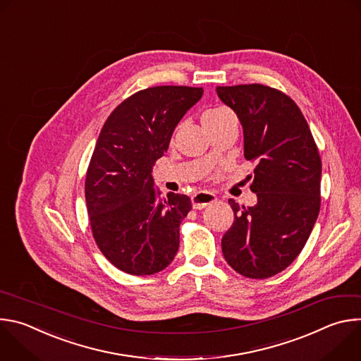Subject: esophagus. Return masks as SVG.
Segmentation results:
<instances>
[{
	"instance_id": "34e87169",
	"label": "esophagus",
	"mask_w": 361,
	"mask_h": 361,
	"mask_svg": "<svg viewBox=\"0 0 361 361\" xmlns=\"http://www.w3.org/2000/svg\"><path fill=\"white\" fill-rule=\"evenodd\" d=\"M217 200V197L213 192H207V191H200L197 194H194L191 197V202H192V207L197 210L204 209L205 205H209L212 202H214Z\"/></svg>"
}]
</instances>
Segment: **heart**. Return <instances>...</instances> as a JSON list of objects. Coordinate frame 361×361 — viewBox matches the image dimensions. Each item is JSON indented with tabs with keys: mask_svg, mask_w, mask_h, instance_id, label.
I'll return each instance as SVG.
<instances>
[{
	"mask_svg": "<svg viewBox=\"0 0 361 361\" xmlns=\"http://www.w3.org/2000/svg\"><path fill=\"white\" fill-rule=\"evenodd\" d=\"M227 113H230V111L226 110V109H221V107L220 109H213V110H209V111H205L202 114L201 121H202V124L204 123H209V121H214V120H219L220 117H223Z\"/></svg>",
	"mask_w": 361,
	"mask_h": 361,
	"instance_id": "1",
	"label": "heart"
}]
</instances>
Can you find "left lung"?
Returning <instances> with one entry per match:
<instances>
[{
	"mask_svg": "<svg viewBox=\"0 0 361 361\" xmlns=\"http://www.w3.org/2000/svg\"><path fill=\"white\" fill-rule=\"evenodd\" d=\"M238 117L244 157L255 161L252 207L228 200L234 221L223 235L226 262L248 279H269L301 252L320 212L322 160L295 102L263 84L217 87Z\"/></svg>",
	"mask_w": 361,
	"mask_h": 361,
	"instance_id": "obj_1",
	"label": "left lung"
}]
</instances>
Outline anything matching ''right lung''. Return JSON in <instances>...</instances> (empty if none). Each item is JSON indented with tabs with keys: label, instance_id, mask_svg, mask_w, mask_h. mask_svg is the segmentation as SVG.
Here are the masks:
<instances>
[{
	"label": "right lung",
	"instance_id": "right-lung-1",
	"mask_svg": "<svg viewBox=\"0 0 361 361\" xmlns=\"http://www.w3.org/2000/svg\"><path fill=\"white\" fill-rule=\"evenodd\" d=\"M202 92L184 85L145 88L102 126L85 177L87 212L98 248L124 273L156 274L178 251L191 200L176 192L163 197L151 171Z\"/></svg>",
	"mask_w": 361,
	"mask_h": 361
}]
</instances>
